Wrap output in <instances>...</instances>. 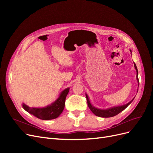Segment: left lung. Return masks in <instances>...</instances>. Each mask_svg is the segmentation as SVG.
I'll use <instances>...</instances> for the list:
<instances>
[{
  "mask_svg": "<svg viewBox=\"0 0 153 153\" xmlns=\"http://www.w3.org/2000/svg\"><path fill=\"white\" fill-rule=\"evenodd\" d=\"M130 52L131 53V50H130ZM134 66H135V68L137 71V80L138 83V85H139V80H138V69H137V68L136 66V64L135 62H134ZM85 96H86V98H87V101L88 106H89V108L92 111V112L94 114H95L96 116L101 117H114V116H115V115H117L118 114L121 112L123 110H124L125 108H126L127 106L132 102L134 98H134L131 101H129L128 103H127L126 105H124L122 106H115V107H112V108H108L106 110H102V109H99V108H95L94 106H92L90 103L89 99V98H88L87 95L85 94Z\"/></svg>",
  "mask_w": 153,
  "mask_h": 153,
  "instance_id": "8db88e82",
  "label": "left lung"
}]
</instances>
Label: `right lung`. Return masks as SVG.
Segmentation results:
<instances>
[{"instance_id":"add662e5","label":"right lung","mask_w":153,"mask_h":153,"mask_svg":"<svg viewBox=\"0 0 153 153\" xmlns=\"http://www.w3.org/2000/svg\"><path fill=\"white\" fill-rule=\"evenodd\" d=\"M69 88L64 89L60 94L57 100L52 105L43 108L29 107L23 103L22 106L27 112L34 115L37 118L42 120H50L58 117L61 114L65 105L66 98L68 94Z\"/></svg>"}]
</instances>
